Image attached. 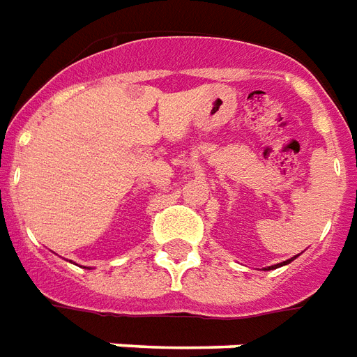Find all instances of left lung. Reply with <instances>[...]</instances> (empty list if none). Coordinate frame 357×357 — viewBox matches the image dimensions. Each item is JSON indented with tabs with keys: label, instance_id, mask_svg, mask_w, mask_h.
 Listing matches in <instances>:
<instances>
[{
	"label": "left lung",
	"instance_id": "left-lung-1",
	"mask_svg": "<svg viewBox=\"0 0 357 357\" xmlns=\"http://www.w3.org/2000/svg\"><path fill=\"white\" fill-rule=\"evenodd\" d=\"M293 259H295V257H293ZM293 259H289V261H293ZM289 261H284V263H280V265H274V266H268V271H271V268H278V266H282V265H286V263H289Z\"/></svg>",
	"mask_w": 357,
	"mask_h": 357
}]
</instances>
